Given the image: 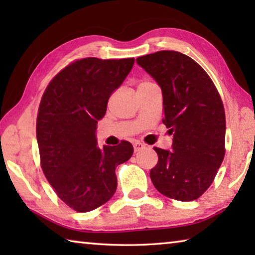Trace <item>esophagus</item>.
<instances>
[{
    "label": "esophagus",
    "mask_w": 255,
    "mask_h": 255,
    "mask_svg": "<svg viewBox=\"0 0 255 255\" xmlns=\"http://www.w3.org/2000/svg\"><path fill=\"white\" fill-rule=\"evenodd\" d=\"M143 148H145V144L140 143V141H135V143H133V150H135V153L139 152V150Z\"/></svg>",
    "instance_id": "1"
}]
</instances>
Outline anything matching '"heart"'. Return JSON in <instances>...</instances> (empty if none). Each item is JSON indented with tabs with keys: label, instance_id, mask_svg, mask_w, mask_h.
I'll return each instance as SVG.
<instances>
[{
	"label": "heart",
	"instance_id": "obj_1",
	"mask_svg": "<svg viewBox=\"0 0 255 255\" xmlns=\"http://www.w3.org/2000/svg\"><path fill=\"white\" fill-rule=\"evenodd\" d=\"M147 84H150L149 82H141V83L138 85V88H139V86H143V85H147Z\"/></svg>",
	"mask_w": 255,
	"mask_h": 255
}]
</instances>
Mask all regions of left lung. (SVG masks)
I'll list each match as a JSON object with an SVG mask.
<instances>
[{"instance_id": "1", "label": "left lung", "mask_w": 255, "mask_h": 255, "mask_svg": "<svg viewBox=\"0 0 255 255\" xmlns=\"http://www.w3.org/2000/svg\"><path fill=\"white\" fill-rule=\"evenodd\" d=\"M162 89L163 124L173 133L172 150L154 147V187L165 197L196 200L215 179L225 156L226 120L222 98L196 60L174 50L136 59Z\"/></svg>"}]
</instances>
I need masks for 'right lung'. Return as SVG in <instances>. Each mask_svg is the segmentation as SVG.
<instances>
[{
	"label": "right lung",
	"instance_id": "right-lung-1",
	"mask_svg": "<svg viewBox=\"0 0 255 255\" xmlns=\"http://www.w3.org/2000/svg\"><path fill=\"white\" fill-rule=\"evenodd\" d=\"M133 62L76 59L55 75L42 94L36 126L41 169L59 199L79 213L111 199L117 189L116 167L133 153L129 141L100 148L96 138L98 120Z\"/></svg>",
	"mask_w": 255,
	"mask_h": 255
}]
</instances>
